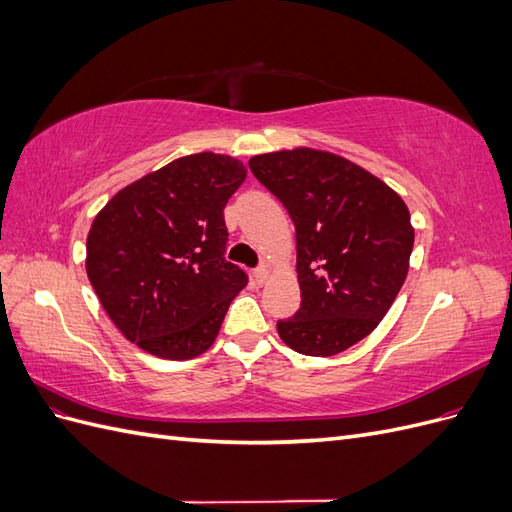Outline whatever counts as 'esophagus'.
Instances as JSON below:
<instances>
[{"instance_id":"1","label":"esophagus","mask_w":512,"mask_h":512,"mask_svg":"<svg viewBox=\"0 0 512 512\" xmlns=\"http://www.w3.org/2000/svg\"><path fill=\"white\" fill-rule=\"evenodd\" d=\"M267 277H269V269H267V265H262V267L254 269V280H256V284H258V286L265 284V282H267Z\"/></svg>"}]
</instances>
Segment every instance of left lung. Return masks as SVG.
Segmentation results:
<instances>
[{"instance_id":"left-lung-1","label":"left lung","mask_w":512,"mask_h":512,"mask_svg":"<svg viewBox=\"0 0 512 512\" xmlns=\"http://www.w3.org/2000/svg\"><path fill=\"white\" fill-rule=\"evenodd\" d=\"M250 168L297 230L301 307L277 322L282 342L307 356L359 344L406 282L414 228L404 198L359 164L312 147L260 153Z\"/></svg>"}]
</instances>
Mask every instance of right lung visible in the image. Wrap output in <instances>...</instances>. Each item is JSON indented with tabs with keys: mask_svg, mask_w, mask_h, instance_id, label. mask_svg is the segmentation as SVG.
Here are the masks:
<instances>
[{
	"mask_svg": "<svg viewBox=\"0 0 512 512\" xmlns=\"http://www.w3.org/2000/svg\"><path fill=\"white\" fill-rule=\"evenodd\" d=\"M241 160L192 153L121 188L91 222L85 269L108 318L158 359L207 352L247 275L224 250Z\"/></svg>",
	"mask_w": 512,
	"mask_h": 512,
	"instance_id": "1",
	"label": "right lung"
}]
</instances>
